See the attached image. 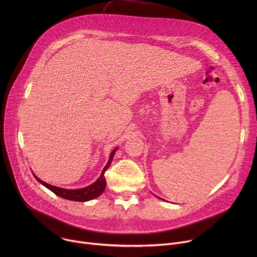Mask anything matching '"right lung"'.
<instances>
[{
  "instance_id": "add662e5",
  "label": "right lung",
  "mask_w": 257,
  "mask_h": 257,
  "mask_svg": "<svg viewBox=\"0 0 257 257\" xmlns=\"http://www.w3.org/2000/svg\"><path fill=\"white\" fill-rule=\"evenodd\" d=\"M118 149H115L112 153H111V156H109V159H108V162L107 164L105 165V167L103 168L102 172H101V175L99 176V178L93 183V184L87 186V187H84V188H81V189H74V190H70V189H64V188H60V187H57V186H53V185H50L48 184V183L42 181L41 179H39L38 177H36L35 175L34 178L38 180L41 184H43L44 186H46L48 189H50L52 192H54L56 195L62 197V198H65V199H68V200H73V201H80V202H83V201H88V200H91L93 198H96L97 196H99L103 190L105 189V185H106V182H105V178H104V172L108 169L109 165H111L112 161H113V158H114V155L116 153Z\"/></svg>"
}]
</instances>
